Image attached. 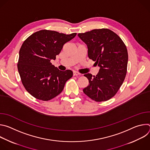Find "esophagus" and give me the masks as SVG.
I'll return each instance as SVG.
<instances>
[{"instance_id": "obj_1", "label": "esophagus", "mask_w": 150, "mask_h": 150, "mask_svg": "<svg viewBox=\"0 0 150 150\" xmlns=\"http://www.w3.org/2000/svg\"><path fill=\"white\" fill-rule=\"evenodd\" d=\"M78 75H81V74H80L79 72H76V71H73V75H74V76Z\"/></svg>"}]
</instances>
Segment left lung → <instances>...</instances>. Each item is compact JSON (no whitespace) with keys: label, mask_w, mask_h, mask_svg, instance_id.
<instances>
[{"label":"left lung","mask_w":150,"mask_h":150,"mask_svg":"<svg viewBox=\"0 0 150 150\" xmlns=\"http://www.w3.org/2000/svg\"><path fill=\"white\" fill-rule=\"evenodd\" d=\"M78 37L87 45L88 56L100 67L96 76L85 74L89 81L83 92L96 101L113 97L122 85L127 72L128 54L122 39L113 31L95 29Z\"/></svg>","instance_id":"1"}]
</instances>
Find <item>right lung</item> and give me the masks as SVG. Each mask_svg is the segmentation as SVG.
<instances>
[{"instance_id":"1","label":"right lung","mask_w":150,"mask_h":150,"mask_svg":"<svg viewBox=\"0 0 150 150\" xmlns=\"http://www.w3.org/2000/svg\"><path fill=\"white\" fill-rule=\"evenodd\" d=\"M76 35L43 30L33 33L23 42L18 70L25 90L35 98L48 101L54 98L72 76V71H60L50 60H55L63 45Z\"/></svg>"}]
</instances>
